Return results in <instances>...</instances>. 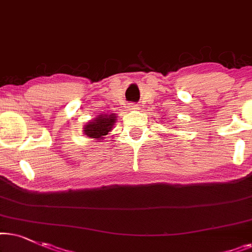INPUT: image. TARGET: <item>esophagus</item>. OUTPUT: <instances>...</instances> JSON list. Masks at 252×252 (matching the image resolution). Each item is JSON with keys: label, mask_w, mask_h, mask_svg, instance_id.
<instances>
[{"label": "esophagus", "mask_w": 252, "mask_h": 252, "mask_svg": "<svg viewBox=\"0 0 252 252\" xmlns=\"http://www.w3.org/2000/svg\"><path fill=\"white\" fill-rule=\"evenodd\" d=\"M129 108L132 110V109H138L139 107H138V105H136V103H130V105H129Z\"/></svg>", "instance_id": "esophagus-1"}]
</instances>
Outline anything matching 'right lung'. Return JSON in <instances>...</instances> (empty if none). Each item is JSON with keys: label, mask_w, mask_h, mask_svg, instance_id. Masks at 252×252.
Returning a JSON list of instances; mask_svg holds the SVG:
<instances>
[{"label": "right lung", "mask_w": 252, "mask_h": 252, "mask_svg": "<svg viewBox=\"0 0 252 252\" xmlns=\"http://www.w3.org/2000/svg\"><path fill=\"white\" fill-rule=\"evenodd\" d=\"M115 114H106V115H99L96 119H93L84 126V133L90 138L103 139L106 135L113 129L114 123L116 122ZM100 142V140H99Z\"/></svg>", "instance_id": "add662e5"}]
</instances>
